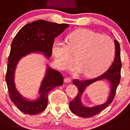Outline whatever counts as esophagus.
I'll return each mask as SVG.
<instances>
[{
    "label": "esophagus",
    "mask_w": 130,
    "mask_h": 130,
    "mask_svg": "<svg viewBox=\"0 0 130 130\" xmlns=\"http://www.w3.org/2000/svg\"><path fill=\"white\" fill-rule=\"evenodd\" d=\"M64 81H65L66 83H71L72 79H71V78H70V77H65V79H64Z\"/></svg>",
    "instance_id": "obj_1"
}]
</instances>
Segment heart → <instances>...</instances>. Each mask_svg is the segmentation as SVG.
<instances>
[{
	"label": "heart",
	"instance_id": "obj_1",
	"mask_svg": "<svg viewBox=\"0 0 130 130\" xmlns=\"http://www.w3.org/2000/svg\"><path fill=\"white\" fill-rule=\"evenodd\" d=\"M53 54L56 65L65 70L74 64L71 57L75 56V71L86 77H94L106 71L115 56L112 40L88 30H78L67 37V45L60 41L54 42Z\"/></svg>",
	"mask_w": 130,
	"mask_h": 130
}]
</instances>
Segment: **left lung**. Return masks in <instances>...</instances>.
Returning a JSON list of instances; mask_svg holds the SVG:
<instances>
[{
	"mask_svg": "<svg viewBox=\"0 0 130 130\" xmlns=\"http://www.w3.org/2000/svg\"><path fill=\"white\" fill-rule=\"evenodd\" d=\"M115 42V58L114 62L112 63L109 70L100 75L98 77L90 80H80L79 79H74L73 83L77 86L78 89V93L74 100L70 102V109L71 111L75 115L83 118H90L94 116L99 114V112L104 110L109 104L112 103L114 99L116 94V91L118 86L119 85L121 80V69L122 63L121 60L120 55V45L118 41L116 40L114 41ZM106 79L110 82L111 85V90L108 101L104 104L92 107V108H87L84 106L81 103L80 98L83 91L85 90V88L93 82L97 80Z\"/></svg>",
	"mask_w": 130,
	"mask_h": 130,
	"instance_id": "left-lung-1",
	"label": "left lung"
}]
</instances>
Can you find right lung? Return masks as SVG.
Returning a JSON list of instances; mask_svg holds the SVG:
<instances>
[{
	"instance_id": "add662e5",
	"label": "right lung",
	"mask_w": 130,
	"mask_h": 130,
	"mask_svg": "<svg viewBox=\"0 0 130 130\" xmlns=\"http://www.w3.org/2000/svg\"><path fill=\"white\" fill-rule=\"evenodd\" d=\"M69 26V24L37 20L21 28L12 40L6 81L10 99L23 112L35 115L43 111L47 107L50 91L55 87L62 85L63 77L60 72L48 67L39 89L40 97L36 101H28L15 88L14 79L18 62L21 57L33 52H42L48 58L51 57L55 37Z\"/></svg>"
}]
</instances>
